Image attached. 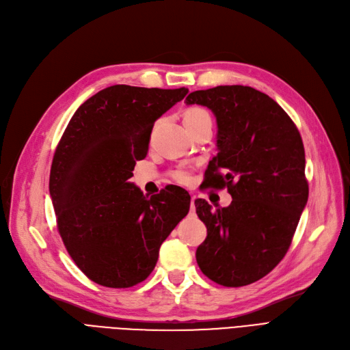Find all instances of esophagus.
I'll return each instance as SVG.
<instances>
[{"instance_id":"1","label":"esophagus","mask_w":350,"mask_h":350,"mask_svg":"<svg viewBox=\"0 0 350 350\" xmlns=\"http://www.w3.org/2000/svg\"><path fill=\"white\" fill-rule=\"evenodd\" d=\"M194 200H196V196L191 197V213L196 211V207H194Z\"/></svg>"}]
</instances>
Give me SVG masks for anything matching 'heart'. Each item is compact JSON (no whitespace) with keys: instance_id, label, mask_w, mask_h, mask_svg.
Segmentation results:
<instances>
[{"instance_id":"obj_1","label":"heart","mask_w":350,"mask_h":350,"mask_svg":"<svg viewBox=\"0 0 350 350\" xmlns=\"http://www.w3.org/2000/svg\"><path fill=\"white\" fill-rule=\"evenodd\" d=\"M185 122L189 123H198V122H210L211 123V118L208 115V112L206 109H201V107H189L185 113ZM173 178L181 185H187V183L191 180L190 172L185 170V169H180L176 170L173 173Z\"/></svg>"}]
</instances>
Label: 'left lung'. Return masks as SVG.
Wrapping results in <instances>:
<instances>
[{
  "label": "left lung",
  "instance_id": "1",
  "mask_svg": "<svg viewBox=\"0 0 350 350\" xmlns=\"http://www.w3.org/2000/svg\"><path fill=\"white\" fill-rule=\"evenodd\" d=\"M187 105L207 106L217 120V156L207 187L224 189L228 207L194 201L207 238L197 248L200 269L224 286L264 278L284 258L308 201L305 149L285 110L251 86L196 90Z\"/></svg>",
  "mask_w": 350,
  "mask_h": 350
}]
</instances>
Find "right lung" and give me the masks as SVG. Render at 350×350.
Returning <instances> with one entry per match:
<instances>
[{
  "label": "right lung",
  "instance_id": "obj_1",
  "mask_svg": "<svg viewBox=\"0 0 350 350\" xmlns=\"http://www.w3.org/2000/svg\"><path fill=\"white\" fill-rule=\"evenodd\" d=\"M189 89L109 86L83 102L55 150L49 193L70 258L107 288H131L190 210L180 187L146 197L129 181L149 150L154 122Z\"/></svg>",
  "mask_w": 350,
  "mask_h": 350
}]
</instances>
